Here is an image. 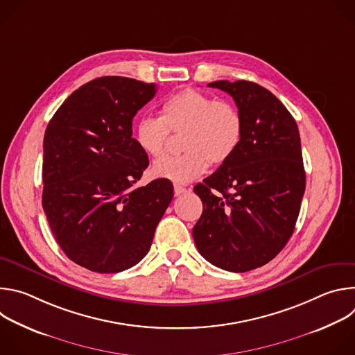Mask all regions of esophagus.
Segmentation results:
<instances>
[{
    "label": "esophagus",
    "instance_id": "esophagus-1",
    "mask_svg": "<svg viewBox=\"0 0 355 355\" xmlns=\"http://www.w3.org/2000/svg\"><path fill=\"white\" fill-rule=\"evenodd\" d=\"M185 192H188L187 188H184V187H181V185H178V184L174 185V195H175V196H180V195H182V193H185Z\"/></svg>",
    "mask_w": 355,
    "mask_h": 355
}]
</instances>
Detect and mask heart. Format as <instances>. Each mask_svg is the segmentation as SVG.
Segmentation results:
<instances>
[{
	"label": "heart",
	"mask_w": 355,
	"mask_h": 355,
	"mask_svg": "<svg viewBox=\"0 0 355 355\" xmlns=\"http://www.w3.org/2000/svg\"><path fill=\"white\" fill-rule=\"evenodd\" d=\"M171 133L181 135L182 155L156 162L151 174L185 184L204 174L209 163L229 162L243 139V119L239 110L226 99L184 88L168 96L159 116H141L133 128V139L141 151L160 157Z\"/></svg>",
	"instance_id": "b5f03b06"
}]
</instances>
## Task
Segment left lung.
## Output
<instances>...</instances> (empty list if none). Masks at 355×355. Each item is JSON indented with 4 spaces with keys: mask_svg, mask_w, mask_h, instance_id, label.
Listing matches in <instances>:
<instances>
[{
    "mask_svg": "<svg viewBox=\"0 0 355 355\" xmlns=\"http://www.w3.org/2000/svg\"><path fill=\"white\" fill-rule=\"evenodd\" d=\"M233 96L243 139L233 157L193 187L204 211L192 229L200 256L232 272L270 263L293 233L306 175L297 125L267 88L209 83Z\"/></svg>",
    "mask_w": 355,
    "mask_h": 355,
    "instance_id": "1",
    "label": "left lung"
}]
</instances>
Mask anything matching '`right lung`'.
Instances as JSON below:
<instances>
[{
    "label": "right lung",
    "mask_w": 355,
    "mask_h": 355,
    "mask_svg": "<svg viewBox=\"0 0 355 355\" xmlns=\"http://www.w3.org/2000/svg\"><path fill=\"white\" fill-rule=\"evenodd\" d=\"M156 91L135 78L99 77L76 89L46 128L43 211L64 254L89 271L136 266L173 199L168 180L135 185L148 159L132 121Z\"/></svg>",
    "instance_id": "1"
}]
</instances>
